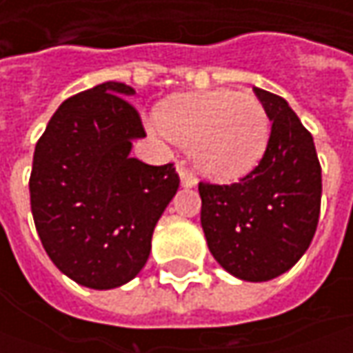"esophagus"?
Returning a JSON list of instances; mask_svg holds the SVG:
<instances>
[{
  "label": "esophagus",
  "instance_id": "obj_1",
  "mask_svg": "<svg viewBox=\"0 0 353 353\" xmlns=\"http://www.w3.org/2000/svg\"><path fill=\"white\" fill-rule=\"evenodd\" d=\"M179 179H181V184H183L184 188H194V186L198 184L196 179H194L188 170L183 169V167L179 169Z\"/></svg>",
  "mask_w": 353,
  "mask_h": 353
}]
</instances>
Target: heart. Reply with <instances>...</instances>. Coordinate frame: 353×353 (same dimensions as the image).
<instances>
[{"mask_svg":"<svg viewBox=\"0 0 353 353\" xmlns=\"http://www.w3.org/2000/svg\"><path fill=\"white\" fill-rule=\"evenodd\" d=\"M149 128L190 147L196 169L216 181L239 179L255 169L271 133L263 103L234 90L170 98L161 103Z\"/></svg>","mask_w":353,"mask_h":353,"instance_id":"1","label":"heart"}]
</instances>
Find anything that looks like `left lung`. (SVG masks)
<instances>
[{
    "label": "left lung",
    "mask_w": 353,
    "mask_h": 353,
    "mask_svg": "<svg viewBox=\"0 0 353 353\" xmlns=\"http://www.w3.org/2000/svg\"><path fill=\"white\" fill-rule=\"evenodd\" d=\"M271 135L259 165L234 184H198L200 224L230 275L263 283L287 273L308 250L320 216L322 170L312 135L287 100L255 88Z\"/></svg>",
    "instance_id": "left-lung-1"
}]
</instances>
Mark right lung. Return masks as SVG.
<instances>
[{"mask_svg": "<svg viewBox=\"0 0 353 353\" xmlns=\"http://www.w3.org/2000/svg\"><path fill=\"white\" fill-rule=\"evenodd\" d=\"M135 90L103 82L59 105L34 147L29 181L37 234L57 269L108 291L139 275L159 218L179 190L172 165L131 157L145 137L128 98Z\"/></svg>", "mask_w": 353, "mask_h": 353, "instance_id": "obj_1", "label": "right lung"}]
</instances>
